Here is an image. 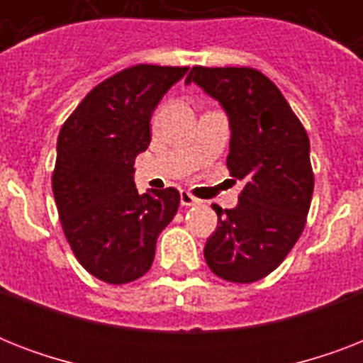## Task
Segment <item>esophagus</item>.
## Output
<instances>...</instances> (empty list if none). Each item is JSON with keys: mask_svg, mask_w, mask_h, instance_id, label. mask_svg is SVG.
Wrapping results in <instances>:
<instances>
[{"mask_svg": "<svg viewBox=\"0 0 363 363\" xmlns=\"http://www.w3.org/2000/svg\"><path fill=\"white\" fill-rule=\"evenodd\" d=\"M201 201H199L198 198H194L192 194L186 192V190H181V205H184V207H190V205H199Z\"/></svg>", "mask_w": 363, "mask_h": 363, "instance_id": "1", "label": "esophagus"}]
</instances>
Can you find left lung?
<instances>
[{
  "label": "left lung",
  "mask_w": 363,
  "mask_h": 363,
  "mask_svg": "<svg viewBox=\"0 0 363 363\" xmlns=\"http://www.w3.org/2000/svg\"><path fill=\"white\" fill-rule=\"evenodd\" d=\"M186 84L216 99L230 122L228 169L245 181L239 203L205 242V262L224 281L254 282L277 269L305 228L313 198L309 137L290 105L259 71L192 67Z\"/></svg>",
  "instance_id": "left-lung-1"
}]
</instances>
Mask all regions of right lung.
Segmentation results:
<instances>
[{"instance_id":"obj_1","label":"right lung","mask_w":363,"mask_h":363,"mask_svg":"<svg viewBox=\"0 0 363 363\" xmlns=\"http://www.w3.org/2000/svg\"><path fill=\"white\" fill-rule=\"evenodd\" d=\"M188 67L135 65L82 99L56 145L52 192L71 250L84 269L125 284L150 269L156 239L175 216V188L139 194L137 154L150 145V118Z\"/></svg>"}]
</instances>
